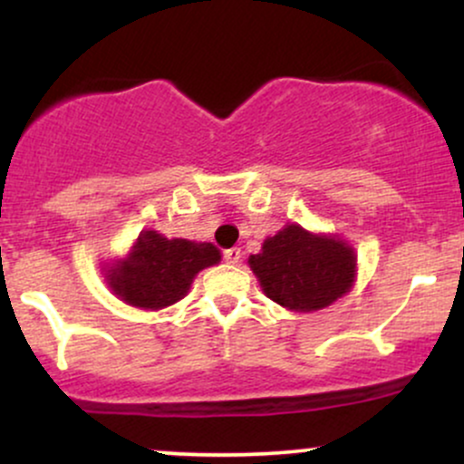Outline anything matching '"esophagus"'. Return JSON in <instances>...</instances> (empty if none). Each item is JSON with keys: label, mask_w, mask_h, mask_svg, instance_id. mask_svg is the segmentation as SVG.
<instances>
[{"label": "esophagus", "mask_w": 464, "mask_h": 464, "mask_svg": "<svg viewBox=\"0 0 464 464\" xmlns=\"http://www.w3.org/2000/svg\"><path fill=\"white\" fill-rule=\"evenodd\" d=\"M225 262L227 264H239V262H242V250H239V248H227L225 250Z\"/></svg>", "instance_id": "1"}]
</instances>
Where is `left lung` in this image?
Here are the masks:
<instances>
[{
  "label": "left lung",
  "mask_w": 464,
  "mask_h": 464,
  "mask_svg": "<svg viewBox=\"0 0 464 464\" xmlns=\"http://www.w3.org/2000/svg\"><path fill=\"white\" fill-rule=\"evenodd\" d=\"M264 295L295 312H316L347 295L355 279V253L335 236H314L287 225L250 255Z\"/></svg>",
  "instance_id": "left-lung-1"
}]
</instances>
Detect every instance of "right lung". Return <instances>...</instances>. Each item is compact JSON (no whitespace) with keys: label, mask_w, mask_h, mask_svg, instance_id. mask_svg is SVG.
Segmentation results:
<instances>
[{"label":"right lung","mask_w":464,"mask_h":464,"mask_svg":"<svg viewBox=\"0 0 464 464\" xmlns=\"http://www.w3.org/2000/svg\"><path fill=\"white\" fill-rule=\"evenodd\" d=\"M218 262L220 250L211 242L168 239L157 231H143L129 257L106 270V281L129 305L161 310L183 299L194 276Z\"/></svg>","instance_id":"right-lung-1"}]
</instances>
